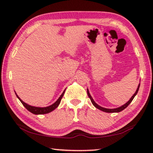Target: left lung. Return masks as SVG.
I'll use <instances>...</instances> for the list:
<instances>
[{"label": "left lung", "instance_id": "1", "mask_svg": "<svg viewBox=\"0 0 153 153\" xmlns=\"http://www.w3.org/2000/svg\"><path fill=\"white\" fill-rule=\"evenodd\" d=\"M140 84H139L138 87H137V91H136V92L135 93V94H134V95H133V96L131 97V98L130 99L129 101L127 103H126V104H124V105H123V106H120V107H119V108H113V109L105 108H103V107H101V106H100L99 105H97V104L96 103H95V102H94V100H93L92 97L91 96V95H90L89 92H88V89H87V95H88V96L89 97V98H90V100H91V102H92V104H93V106L96 107L97 108H98V109H100V110H101V111H104V112H106V113H118V112H120V111H122L124 110V108H126V107H127L130 104H131V102L132 101H133V100L134 99V97H135V95H137V93L138 91H139V88H140Z\"/></svg>", "mask_w": 153, "mask_h": 153}]
</instances>
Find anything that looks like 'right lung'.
<instances>
[{
  "label": "right lung",
  "mask_w": 153,
  "mask_h": 153,
  "mask_svg": "<svg viewBox=\"0 0 153 153\" xmlns=\"http://www.w3.org/2000/svg\"><path fill=\"white\" fill-rule=\"evenodd\" d=\"M65 91H64V92L62 93V94L60 95V97H59L58 100H57V101L55 102L54 104H52V105L49 106H47V107H44V108H40V107H35V106H31L30 105H29V104H27L26 103H25V102L22 101L20 99V97L16 95V96L18 99L20 100V101L21 102V103L22 104V105H23L25 108L28 110L29 112L32 113L33 114H35V115H41V114H46L48 113H50L52 111H53L55 108H56L58 106L59 104L60 103V101L61 100H62L63 95H64V93H65Z\"/></svg>",
  "instance_id": "add662e5"
}]
</instances>
